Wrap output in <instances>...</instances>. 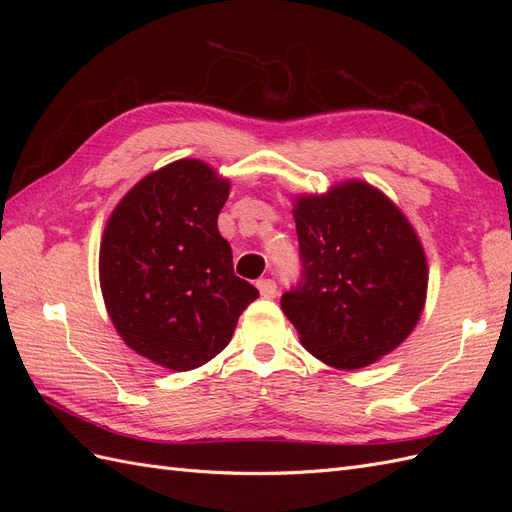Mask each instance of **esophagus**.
I'll use <instances>...</instances> for the list:
<instances>
[{"label":"esophagus","mask_w":512,"mask_h":512,"mask_svg":"<svg viewBox=\"0 0 512 512\" xmlns=\"http://www.w3.org/2000/svg\"><path fill=\"white\" fill-rule=\"evenodd\" d=\"M256 286H258L260 294H262V297H265V299H273L275 294H277V284H275V280H267V277H265V280H258Z\"/></svg>","instance_id":"34e87169"}]
</instances>
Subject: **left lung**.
Returning a JSON list of instances; mask_svg holds the SVG:
<instances>
[{"instance_id":"obj_1","label":"left lung","mask_w":512,"mask_h":512,"mask_svg":"<svg viewBox=\"0 0 512 512\" xmlns=\"http://www.w3.org/2000/svg\"><path fill=\"white\" fill-rule=\"evenodd\" d=\"M301 273L282 309L301 344L339 369L395 350L421 318L427 262L412 226L389 198L361 181L294 209Z\"/></svg>"}]
</instances>
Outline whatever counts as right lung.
<instances>
[{"label": "right lung", "instance_id": "1", "mask_svg": "<svg viewBox=\"0 0 512 512\" xmlns=\"http://www.w3.org/2000/svg\"><path fill=\"white\" fill-rule=\"evenodd\" d=\"M230 185L198 160L147 175L123 196L100 245V286L132 350L175 371L220 354L258 290L235 275L218 215Z\"/></svg>", "mask_w": 512, "mask_h": 512}]
</instances>
